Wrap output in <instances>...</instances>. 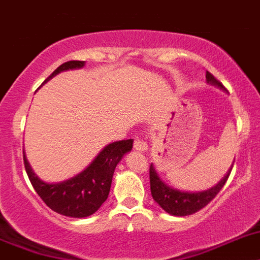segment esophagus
Here are the masks:
<instances>
[{"mask_svg": "<svg viewBox=\"0 0 260 260\" xmlns=\"http://www.w3.org/2000/svg\"><path fill=\"white\" fill-rule=\"evenodd\" d=\"M133 147H135V150H137V151H146L147 150V144L142 139H139V137H137V139L135 140Z\"/></svg>", "mask_w": 260, "mask_h": 260, "instance_id": "34e87169", "label": "esophagus"}]
</instances>
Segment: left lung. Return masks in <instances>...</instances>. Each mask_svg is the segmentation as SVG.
I'll return each mask as SVG.
<instances>
[{
  "label": "left lung",
  "instance_id": "1",
  "mask_svg": "<svg viewBox=\"0 0 260 260\" xmlns=\"http://www.w3.org/2000/svg\"><path fill=\"white\" fill-rule=\"evenodd\" d=\"M206 81L210 85L217 86L219 89L224 90V86L221 83L216 80V79L210 74L209 71L206 72ZM233 163L225 176L217 182L216 185L212 188L207 189V190L202 191H184L180 189L172 188L168 184H166L156 172L155 167L151 163L150 165V190L151 196H153L154 201L158 203L167 214L174 215V216H188V215L194 214V212L200 211L205 206L209 205L212 200L215 198L220 189L223 188L224 184L228 180L229 174L232 171Z\"/></svg>",
  "mask_w": 260,
  "mask_h": 260
}]
</instances>
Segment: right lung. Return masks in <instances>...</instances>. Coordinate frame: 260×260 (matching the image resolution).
<instances>
[{
	"mask_svg": "<svg viewBox=\"0 0 260 260\" xmlns=\"http://www.w3.org/2000/svg\"><path fill=\"white\" fill-rule=\"evenodd\" d=\"M84 60L63 63L44 81L50 80L62 71L83 69ZM133 140H121L105 146L84 171L76 176L60 182H46L40 179L23 151L24 167L32 186L41 200L53 211L70 217H86L94 214L107 200L116 166L124 154L132 150Z\"/></svg>",
	"mask_w": 260,
	"mask_h": 260,
	"instance_id": "obj_1",
	"label": "right lung"
}]
</instances>
